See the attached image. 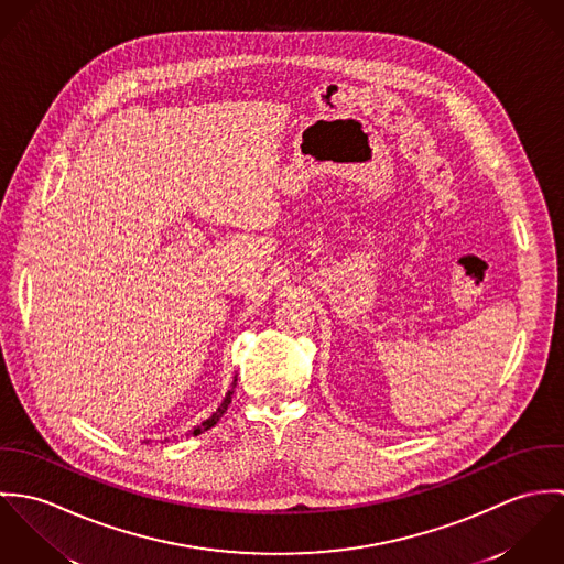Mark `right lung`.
<instances>
[{
  "label": "right lung",
  "instance_id": "add662e5",
  "mask_svg": "<svg viewBox=\"0 0 564 564\" xmlns=\"http://www.w3.org/2000/svg\"><path fill=\"white\" fill-rule=\"evenodd\" d=\"M235 387H237V376L232 378V384H230V389H228V393H226V398H224V402L219 403V408L206 419V421H202L199 425H195L188 434H193V436H197V434H202V432H206V430H210L221 416H224V412L228 410V405L232 402V393H235ZM164 441H169V438H164Z\"/></svg>",
  "mask_w": 564,
  "mask_h": 564
}]
</instances>
